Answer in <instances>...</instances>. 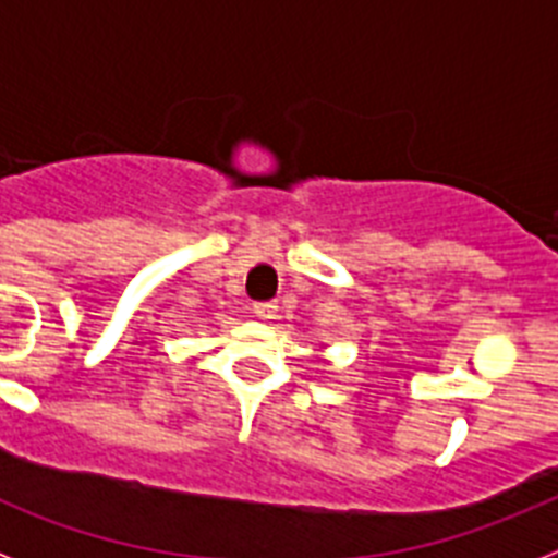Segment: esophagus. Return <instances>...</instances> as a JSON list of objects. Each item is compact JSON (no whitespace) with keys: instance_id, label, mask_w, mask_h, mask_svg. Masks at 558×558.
<instances>
[{"instance_id":"34e87169","label":"esophagus","mask_w":558,"mask_h":558,"mask_svg":"<svg viewBox=\"0 0 558 558\" xmlns=\"http://www.w3.org/2000/svg\"><path fill=\"white\" fill-rule=\"evenodd\" d=\"M276 302H256L254 304V315L256 318H263V322H268V318H274L276 315Z\"/></svg>"}]
</instances>
